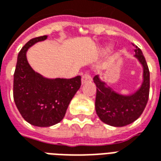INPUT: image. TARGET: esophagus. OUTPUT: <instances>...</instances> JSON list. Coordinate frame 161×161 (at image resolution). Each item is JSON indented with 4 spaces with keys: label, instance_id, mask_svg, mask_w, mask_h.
Instances as JSON below:
<instances>
[{
    "label": "esophagus",
    "instance_id": "1",
    "mask_svg": "<svg viewBox=\"0 0 161 161\" xmlns=\"http://www.w3.org/2000/svg\"><path fill=\"white\" fill-rule=\"evenodd\" d=\"M92 81V77H91V74L89 72H85V73L82 76V84H86V83H90Z\"/></svg>",
    "mask_w": 161,
    "mask_h": 161
}]
</instances>
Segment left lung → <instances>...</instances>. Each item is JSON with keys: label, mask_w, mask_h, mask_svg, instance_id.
Here are the masks:
<instances>
[{"label": "left lung", "mask_w": 161, "mask_h": 161, "mask_svg": "<svg viewBox=\"0 0 161 161\" xmlns=\"http://www.w3.org/2000/svg\"><path fill=\"white\" fill-rule=\"evenodd\" d=\"M135 56L143 66V83L135 94L122 96L106 86L98 76L93 78L97 86L96 112L104 123L114 127H123L141 116L147 103L150 89V73L142 50L135 46Z\"/></svg>", "instance_id": "8db88e82"}]
</instances>
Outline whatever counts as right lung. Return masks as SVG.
Wrapping results in <instances>:
<instances>
[{"mask_svg": "<svg viewBox=\"0 0 161 161\" xmlns=\"http://www.w3.org/2000/svg\"><path fill=\"white\" fill-rule=\"evenodd\" d=\"M47 39L30 40L20 50L14 74V100L22 117L37 127H50L62 121L70 102L81 86V77L48 79L35 72L26 60L30 46Z\"/></svg>", "mask_w": 161, "mask_h": 161, "instance_id": "obj_1", "label": "right lung"}]
</instances>
